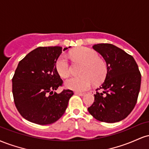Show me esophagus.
I'll use <instances>...</instances> for the list:
<instances>
[{
    "label": "esophagus",
    "mask_w": 149,
    "mask_h": 149,
    "mask_svg": "<svg viewBox=\"0 0 149 149\" xmlns=\"http://www.w3.org/2000/svg\"><path fill=\"white\" fill-rule=\"evenodd\" d=\"M75 94H76V95H79V96H84L85 95V93H83V92H75Z\"/></svg>",
    "instance_id": "1"
}]
</instances>
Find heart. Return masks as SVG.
<instances>
[{
    "label": "heart",
    "instance_id": "b5f03b06",
    "mask_svg": "<svg viewBox=\"0 0 149 149\" xmlns=\"http://www.w3.org/2000/svg\"><path fill=\"white\" fill-rule=\"evenodd\" d=\"M74 60L80 61L84 65L80 70V76L72 77L65 81V87L75 91L83 92L88 90L92 83L99 84L103 82L107 74V65L99 54L88 47H80L70 52ZM57 73L62 78L70 73V64L66 56L61 55L55 63Z\"/></svg>",
    "mask_w": 149,
    "mask_h": 149
}]
</instances>
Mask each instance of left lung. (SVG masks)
<instances>
[{"label":"left lung","mask_w":149,"mask_h":149,"mask_svg":"<svg viewBox=\"0 0 149 149\" xmlns=\"http://www.w3.org/2000/svg\"><path fill=\"white\" fill-rule=\"evenodd\" d=\"M103 57L107 65V74L89 113L102 122H119L133 110L137 101L141 76L132 56L109 43L92 46ZM98 90H102L98 92Z\"/></svg>","instance_id":"left-lung-1"}]
</instances>
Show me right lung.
I'll return each instance as SVG.
<instances>
[{
	"label": "right lung",
	"instance_id": "obj_1",
	"mask_svg": "<svg viewBox=\"0 0 149 149\" xmlns=\"http://www.w3.org/2000/svg\"><path fill=\"white\" fill-rule=\"evenodd\" d=\"M64 49L59 46L39 47L19 62L13 78L15 104L24 118L38 125L58 120L66 111L73 92H54L63 84L55 63Z\"/></svg>",
	"mask_w": 149,
	"mask_h": 149
}]
</instances>
